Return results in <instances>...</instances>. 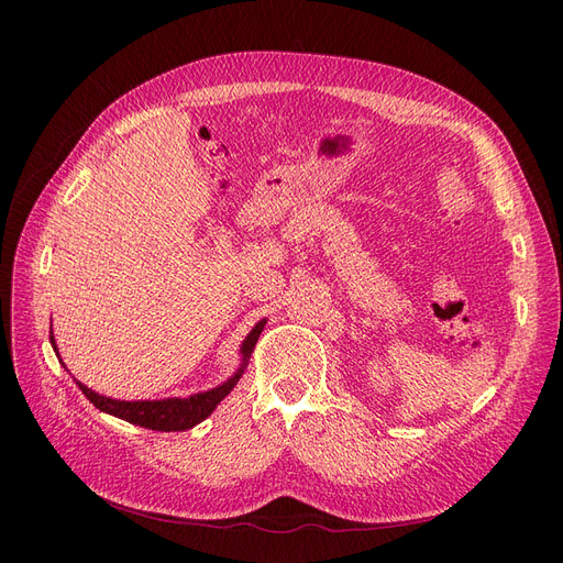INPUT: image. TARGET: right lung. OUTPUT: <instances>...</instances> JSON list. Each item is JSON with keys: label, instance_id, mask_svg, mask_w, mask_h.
<instances>
[{"label": "right lung", "instance_id": "obj_1", "mask_svg": "<svg viewBox=\"0 0 563 563\" xmlns=\"http://www.w3.org/2000/svg\"><path fill=\"white\" fill-rule=\"evenodd\" d=\"M266 321H260L257 327L249 333V338L242 344V353H244V363L230 380H225L223 386L210 390V393H200V395H191L189 399H162V401H118V399H109L102 397L93 390H88L86 386L77 380L79 390L86 395V399L91 401L96 408L109 412V416L121 418L125 422L145 427V429H153V431H187L191 427H196L198 422H202L210 412L221 404L223 397L230 395V390L236 386V380L242 378L244 374V365L249 363L251 353L255 349V342L264 329ZM52 346L56 351L54 338L49 335ZM58 356V351H56Z\"/></svg>", "mask_w": 563, "mask_h": 563}]
</instances>
